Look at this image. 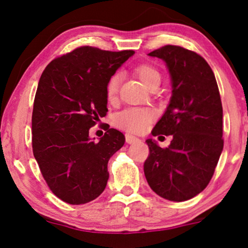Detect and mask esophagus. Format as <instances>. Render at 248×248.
<instances>
[{"label": "esophagus", "instance_id": "34e87169", "mask_svg": "<svg viewBox=\"0 0 248 248\" xmlns=\"http://www.w3.org/2000/svg\"><path fill=\"white\" fill-rule=\"evenodd\" d=\"M125 140H126V143L132 144V143H137V142L140 141V139L137 138V137H134V135L126 134V135H125Z\"/></svg>", "mask_w": 248, "mask_h": 248}]
</instances>
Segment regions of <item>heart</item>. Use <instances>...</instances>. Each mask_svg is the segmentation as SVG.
Instances as JSON below:
<instances>
[{
    "instance_id": "obj_1",
    "label": "heart",
    "mask_w": 248,
    "mask_h": 248,
    "mask_svg": "<svg viewBox=\"0 0 248 248\" xmlns=\"http://www.w3.org/2000/svg\"><path fill=\"white\" fill-rule=\"evenodd\" d=\"M141 82L148 87L154 81H160V73L155 66L150 64H141L134 70ZM120 87V76L115 74L110 77L106 83V97L109 101L116 99ZM154 111L150 108H128L121 111L115 118L118 127L125 131L133 132V133H141L145 131L148 125L154 120Z\"/></svg>"
}]
</instances>
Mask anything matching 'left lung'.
Masks as SVG:
<instances>
[{
    "instance_id": "obj_1",
    "label": "left lung",
    "mask_w": 248,
    "mask_h": 248,
    "mask_svg": "<svg viewBox=\"0 0 248 248\" xmlns=\"http://www.w3.org/2000/svg\"><path fill=\"white\" fill-rule=\"evenodd\" d=\"M167 65L171 97L152 135H172L162 149L152 139L144 175L152 191L182 202L201 193L211 181L223 149L222 105L213 71L199 54L166 45L149 53Z\"/></svg>"
}]
</instances>
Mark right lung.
Returning <instances> with one entry per match:
<instances>
[{"mask_svg":"<svg viewBox=\"0 0 248 248\" xmlns=\"http://www.w3.org/2000/svg\"><path fill=\"white\" fill-rule=\"evenodd\" d=\"M133 50L82 46L53 60L40 77L32 110V151L47 185L69 204L97 199L107 164L125 137L108 128L98 142L89 130L107 114L106 83Z\"/></svg>","mask_w":248,"mask_h":248,"instance_id":"right-lung-1","label":"right lung"}]
</instances>
